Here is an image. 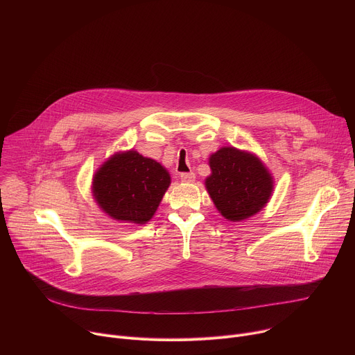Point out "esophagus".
Wrapping results in <instances>:
<instances>
[{"instance_id": "34e87169", "label": "esophagus", "mask_w": 355, "mask_h": 355, "mask_svg": "<svg viewBox=\"0 0 355 355\" xmlns=\"http://www.w3.org/2000/svg\"><path fill=\"white\" fill-rule=\"evenodd\" d=\"M182 182H193L195 181V174L193 173H182L181 175Z\"/></svg>"}]
</instances>
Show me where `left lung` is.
<instances>
[{
    "label": "left lung",
    "instance_id": "1",
    "mask_svg": "<svg viewBox=\"0 0 355 355\" xmlns=\"http://www.w3.org/2000/svg\"><path fill=\"white\" fill-rule=\"evenodd\" d=\"M212 174L205 187L215 207L232 222L260 212L274 189V180L263 162L236 147H222L209 157Z\"/></svg>",
    "mask_w": 355,
    "mask_h": 355
}]
</instances>
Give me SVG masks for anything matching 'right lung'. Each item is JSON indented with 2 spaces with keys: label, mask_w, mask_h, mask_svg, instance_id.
<instances>
[{
  "label": "right lung",
  "mask_w": 355,
  "mask_h": 355,
  "mask_svg": "<svg viewBox=\"0 0 355 355\" xmlns=\"http://www.w3.org/2000/svg\"><path fill=\"white\" fill-rule=\"evenodd\" d=\"M170 182V174L160 163L129 150L114 155L98 168L92 195L112 219L144 225L156 214Z\"/></svg>",
  "instance_id": "1"
}]
</instances>
